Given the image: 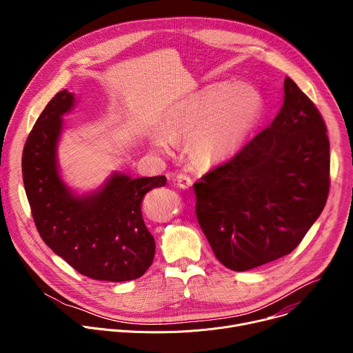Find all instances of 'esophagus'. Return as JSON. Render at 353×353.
Returning <instances> with one entry per match:
<instances>
[{"mask_svg": "<svg viewBox=\"0 0 353 353\" xmlns=\"http://www.w3.org/2000/svg\"><path fill=\"white\" fill-rule=\"evenodd\" d=\"M176 184H177L180 188H188V187H191L192 180H191V177H190L188 174L180 173V174H177V177H176Z\"/></svg>", "mask_w": 353, "mask_h": 353, "instance_id": "esophagus-1", "label": "esophagus"}]
</instances>
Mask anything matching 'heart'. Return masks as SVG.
<instances>
[{"mask_svg":"<svg viewBox=\"0 0 353 353\" xmlns=\"http://www.w3.org/2000/svg\"><path fill=\"white\" fill-rule=\"evenodd\" d=\"M263 106L260 93L247 83L212 85L183 102L154 132L152 145L168 152L173 141L190 137L192 157L203 163L232 158L257 123Z\"/></svg>","mask_w":353,"mask_h":353,"instance_id":"heart-1","label":"heart"}]
</instances>
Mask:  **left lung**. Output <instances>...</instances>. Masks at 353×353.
<instances>
[{"mask_svg": "<svg viewBox=\"0 0 353 353\" xmlns=\"http://www.w3.org/2000/svg\"><path fill=\"white\" fill-rule=\"evenodd\" d=\"M274 121L194 184L195 214L232 271L278 260L303 240L330 191V141L312 100L289 78Z\"/></svg>", "mask_w": 353, "mask_h": 353, "instance_id": "8db88e82", "label": "left lung"}]
</instances>
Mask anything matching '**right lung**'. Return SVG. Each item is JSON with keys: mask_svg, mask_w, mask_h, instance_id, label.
I'll use <instances>...</instances> for the list:
<instances>
[{"mask_svg": "<svg viewBox=\"0 0 353 353\" xmlns=\"http://www.w3.org/2000/svg\"><path fill=\"white\" fill-rule=\"evenodd\" d=\"M74 102L67 89L59 92L36 120L23 148L22 174L34 225L43 241L79 274L96 281L137 279L155 257L142 199L148 191L163 187L166 177L113 173L97 191L75 195L57 163L63 116Z\"/></svg>", "mask_w": 353, "mask_h": 353, "instance_id": "1", "label": "right lung"}]
</instances>
